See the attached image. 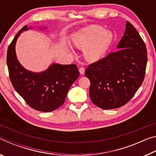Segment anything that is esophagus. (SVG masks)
<instances>
[{
  "instance_id": "34e87169",
  "label": "esophagus",
  "mask_w": 156,
  "mask_h": 156,
  "mask_svg": "<svg viewBox=\"0 0 156 156\" xmlns=\"http://www.w3.org/2000/svg\"><path fill=\"white\" fill-rule=\"evenodd\" d=\"M84 71H85V69H84V67H80V69H79V72H80V74H82V75L84 73Z\"/></svg>"
}]
</instances>
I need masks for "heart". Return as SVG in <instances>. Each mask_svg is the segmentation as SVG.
Instances as JSON below:
<instances>
[{
    "mask_svg": "<svg viewBox=\"0 0 156 156\" xmlns=\"http://www.w3.org/2000/svg\"><path fill=\"white\" fill-rule=\"evenodd\" d=\"M112 31L99 25H90L81 29L72 36L74 45L83 49L85 59L96 62L103 58L113 41Z\"/></svg>",
    "mask_w": 156,
    "mask_h": 156,
    "instance_id": "b5f03b06",
    "label": "heart"
}]
</instances>
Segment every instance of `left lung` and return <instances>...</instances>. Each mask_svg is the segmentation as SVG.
Returning <instances> with one entry per match:
<instances>
[{
  "label": "left lung",
  "instance_id": "left-lung-1",
  "mask_svg": "<svg viewBox=\"0 0 156 156\" xmlns=\"http://www.w3.org/2000/svg\"><path fill=\"white\" fill-rule=\"evenodd\" d=\"M117 49L89 65L84 72L90 80L89 96L92 102L103 109H115L127 103L144 78L146 45L129 21Z\"/></svg>",
  "mask_w": 156,
  "mask_h": 156
}]
</instances>
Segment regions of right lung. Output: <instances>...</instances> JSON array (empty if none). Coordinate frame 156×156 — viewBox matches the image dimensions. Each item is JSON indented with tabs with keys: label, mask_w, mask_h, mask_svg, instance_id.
Returning a JSON list of instances; mask_svg holds the SVG:
<instances>
[{
	"label": "right lung",
	"mask_w": 156,
	"mask_h": 156,
	"mask_svg": "<svg viewBox=\"0 0 156 156\" xmlns=\"http://www.w3.org/2000/svg\"><path fill=\"white\" fill-rule=\"evenodd\" d=\"M30 28L32 27L24 26L8 47L7 65L9 78L15 90L28 105L37 111L50 112L64 103L69 89L78 78L79 71L74 64L53 63L38 73L23 67L17 59L15 47L20 34Z\"/></svg>",
	"instance_id": "obj_1"
}]
</instances>
